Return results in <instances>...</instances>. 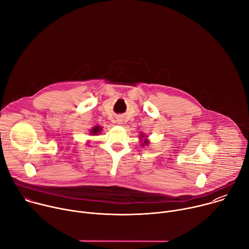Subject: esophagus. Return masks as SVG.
Instances as JSON below:
<instances>
[{
    "instance_id": "esophagus-1",
    "label": "esophagus",
    "mask_w": 249,
    "mask_h": 249,
    "mask_svg": "<svg viewBox=\"0 0 249 249\" xmlns=\"http://www.w3.org/2000/svg\"><path fill=\"white\" fill-rule=\"evenodd\" d=\"M117 122H118L119 124H121V123H122V120H117Z\"/></svg>"
}]
</instances>
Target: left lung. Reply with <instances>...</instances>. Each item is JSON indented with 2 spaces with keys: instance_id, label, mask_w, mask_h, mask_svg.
Wrapping results in <instances>:
<instances>
[{
  "instance_id": "8db88e82",
  "label": "left lung",
  "mask_w": 249,
  "mask_h": 249,
  "mask_svg": "<svg viewBox=\"0 0 249 249\" xmlns=\"http://www.w3.org/2000/svg\"><path fill=\"white\" fill-rule=\"evenodd\" d=\"M143 138H144V141H143V143H142V146H143V147L148 146V145H149V141H148V139H145L146 137L144 136V134H140V139H143Z\"/></svg>"
}]
</instances>
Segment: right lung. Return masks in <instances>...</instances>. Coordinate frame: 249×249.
I'll return each instance as SVG.
<instances>
[{"mask_svg": "<svg viewBox=\"0 0 249 249\" xmlns=\"http://www.w3.org/2000/svg\"><path fill=\"white\" fill-rule=\"evenodd\" d=\"M102 131V127H100V126H94L91 130H90V132H89V134L90 135H97V134H99L100 132Z\"/></svg>", "mask_w": 249, "mask_h": 249, "instance_id": "1", "label": "right lung"}]
</instances>
